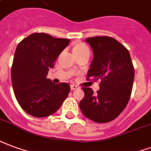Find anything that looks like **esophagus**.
<instances>
[{"mask_svg":"<svg viewBox=\"0 0 151 151\" xmlns=\"http://www.w3.org/2000/svg\"><path fill=\"white\" fill-rule=\"evenodd\" d=\"M70 88H71V90H76V89H78V86H77V85L72 84L71 86H70Z\"/></svg>","mask_w":151,"mask_h":151,"instance_id":"esophagus-1","label":"esophagus"}]
</instances>
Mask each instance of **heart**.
<instances>
[{"label": "heart", "instance_id": "heart-1", "mask_svg": "<svg viewBox=\"0 0 151 151\" xmlns=\"http://www.w3.org/2000/svg\"><path fill=\"white\" fill-rule=\"evenodd\" d=\"M78 52H89V49L86 45L78 44L73 48V53H78Z\"/></svg>", "mask_w": 151, "mask_h": 151}]
</instances>
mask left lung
<instances>
[{
	"label": "left lung",
	"instance_id": "obj_1",
	"mask_svg": "<svg viewBox=\"0 0 151 151\" xmlns=\"http://www.w3.org/2000/svg\"><path fill=\"white\" fill-rule=\"evenodd\" d=\"M93 52L87 80H100L94 95L91 88L85 93L79 106L87 118L98 123L115 119L127 106L132 91L134 69L128 50L110 37H93L86 40Z\"/></svg>",
	"mask_w": 151,
	"mask_h": 151
}]
</instances>
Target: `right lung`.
<instances>
[{
  "label": "right lung",
  "instance_id": "1",
  "mask_svg": "<svg viewBox=\"0 0 151 151\" xmlns=\"http://www.w3.org/2000/svg\"><path fill=\"white\" fill-rule=\"evenodd\" d=\"M70 41L34 33L17 45L11 69L12 84L19 105L30 115L43 118L53 114L69 94L68 83L54 84L46 76Z\"/></svg>",
  "mask_w": 151,
  "mask_h": 151
}]
</instances>
